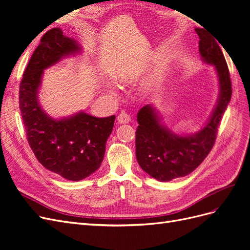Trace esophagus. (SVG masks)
<instances>
[{"label":"esophagus","mask_w":250,"mask_h":250,"mask_svg":"<svg viewBox=\"0 0 250 250\" xmlns=\"http://www.w3.org/2000/svg\"><path fill=\"white\" fill-rule=\"evenodd\" d=\"M117 120H118V122L121 124H126V123H129L131 119L128 113L122 111L121 113H119V116L117 117Z\"/></svg>","instance_id":"esophagus-1"}]
</instances>
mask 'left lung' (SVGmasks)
Masks as SVG:
<instances>
[{
	"label": "left lung",
	"instance_id": "1",
	"mask_svg": "<svg viewBox=\"0 0 250 250\" xmlns=\"http://www.w3.org/2000/svg\"><path fill=\"white\" fill-rule=\"evenodd\" d=\"M202 60L215 67L219 81L216 106L201 129L192 134H177L166 127L151 104L138 112L135 155L140 167L151 177L170 181L193 172L213 148L217 130L231 98L229 71L217 41L207 30L196 28Z\"/></svg>",
	"mask_w": 250,
	"mask_h": 250
}]
</instances>
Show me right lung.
Returning a JSON list of instances; mask_svg holds the SVG:
<instances>
[{
	"mask_svg": "<svg viewBox=\"0 0 250 250\" xmlns=\"http://www.w3.org/2000/svg\"><path fill=\"white\" fill-rule=\"evenodd\" d=\"M81 51L60 28L49 30L30 58L20 85V109L34 155L44 168L73 181L99 169L116 116L97 118L79 111L54 119L42 108L39 92L44 70Z\"/></svg>",
	"mask_w": 250,
	"mask_h": 250,
	"instance_id": "obj_1",
	"label": "right lung"
}]
</instances>
